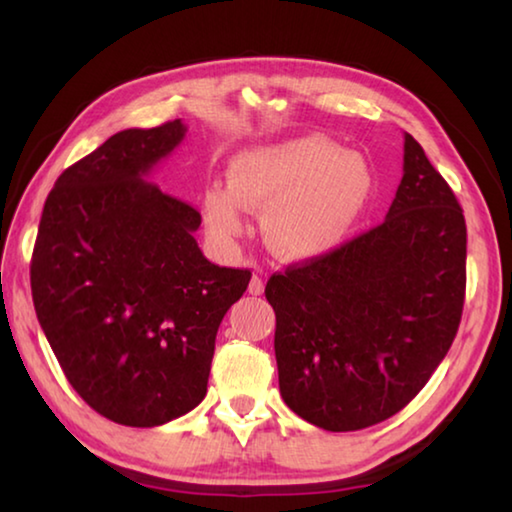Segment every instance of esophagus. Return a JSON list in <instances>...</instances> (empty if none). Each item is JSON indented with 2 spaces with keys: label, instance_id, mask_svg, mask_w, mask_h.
Instances as JSON below:
<instances>
[{
  "label": "esophagus",
  "instance_id": "34e87169",
  "mask_svg": "<svg viewBox=\"0 0 512 512\" xmlns=\"http://www.w3.org/2000/svg\"><path fill=\"white\" fill-rule=\"evenodd\" d=\"M248 293H250V296H262V293H264V280H262V277H259V275L250 277Z\"/></svg>",
  "mask_w": 512,
  "mask_h": 512
}]
</instances>
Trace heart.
Listing matches in <instances>:
<instances>
[{
  "label": "heart",
  "instance_id": "obj_1",
  "mask_svg": "<svg viewBox=\"0 0 512 512\" xmlns=\"http://www.w3.org/2000/svg\"><path fill=\"white\" fill-rule=\"evenodd\" d=\"M230 187L203 196L205 221L221 241L237 239L248 210H264L268 246L284 259L332 253L357 228L375 194V176L359 153L318 135L253 146L235 155Z\"/></svg>",
  "mask_w": 512,
  "mask_h": 512
}]
</instances>
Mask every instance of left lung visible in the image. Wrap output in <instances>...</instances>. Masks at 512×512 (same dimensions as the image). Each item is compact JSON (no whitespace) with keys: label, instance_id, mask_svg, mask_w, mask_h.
<instances>
[{"label":"left lung","instance_id":"left-lung-1","mask_svg":"<svg viewBox=\"0 0 512 512\" xmlns=\"http://www.w3.org/2000/svg\"><path fill=\"white\" fill-rule=\"evenodd\" d=\"M465 257L461 205L404 133V176L386 221L266 284L289 409L327 431L402 411L452 348Z\"/></svg>","mask_w":512,"mask_h":512}]
</instances>
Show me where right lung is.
<instances>
[{
  "mask_svg": "<svg viewBox=\"0 0 512 512\" xmlns=\"http://www.w3.org/2000/svg\"><path fill=\"white\" fill-rule=\"evenodd\" d=\"M180 119L128 128L60 173L31 257L33 307L65 377L126 427L203 402L219 325L248 268L207 262L201 214L144 180L183 142Z\"/></svg>",
  "mask_w": 512,
  "mask_h": 512,
  "instance_id": "obj_1",
  "label": "right lung"
}]
</instances>
